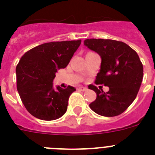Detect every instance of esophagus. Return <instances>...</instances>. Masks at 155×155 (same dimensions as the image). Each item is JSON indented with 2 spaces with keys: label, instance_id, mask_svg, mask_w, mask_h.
<instances>
[{
  "label": "esophagus",
  "instance_id": "esophagus-1",
  "mask_svg": "<svg viewBox=\"0 0 155 155\" xmlns=\"http://www.w3.org/2000/svg\"><path fill=\"white\" fill-rule=\"evenodd\" d=\"M78 90L81 91H87V87H78Z\"/></svg>",
  "mask_w": 155,
  "mask_h": 155
}]
</instances>
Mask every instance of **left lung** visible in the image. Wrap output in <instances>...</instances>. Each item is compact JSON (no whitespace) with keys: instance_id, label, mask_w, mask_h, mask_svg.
Returning a JSON list of instances; mask_svg holds the SVG:
<instances>
[{"instance_id":"1","label":"left lung","mask_w":155,"mask_h":155,"mask_svg":"<svg viewBox=\"0 0 155 155\" xmlns=\"http://www.w3.org/2000/svg\"><path fill=\"white\" fill-rule=\"evenodd\" d=\"M84 45L102 59L95 83L109 87L104 92L92 84L88 86L97 94L90 108L107 117L121 114L136 98L141 84L143 69L139 56L125 42L113 39H88Z\"/></svg>"}]
</instances>
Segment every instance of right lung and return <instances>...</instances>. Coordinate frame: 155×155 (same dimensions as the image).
<instances>
[{
  "mask_svg": "<svg viewBox=\"0 0 155 155\" xmlns=\"http://www.w3.org/2000/svg\"><path fill=\"white\" fill-rule=\"evenodd\" d=\"M81 40L46 42L28 50L16 67L17 89L28 113L42 120H54L67 112L75 87L53 88L57 70L65 68Z\"/></svg>",
  "mask_w": 155,
  "mask_h": 155,
  "instance_id": "obj_1",
  "label": "right lung"
}]
</instances>
